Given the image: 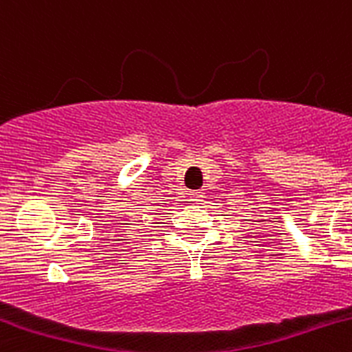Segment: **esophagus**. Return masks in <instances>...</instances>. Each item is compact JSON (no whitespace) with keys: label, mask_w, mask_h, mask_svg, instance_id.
Here are the masks:
<instances>
[{"label":"esophagus","mask_w":352,"mask_h":352,"mask_svg":"<svg viewBox=\"0 0 352 352\" xmlns=\"http://www.w3.org/2000/svg\"><path fill=\"white\" fill-rule=\"evenodd\" d=\"M188 197H190V201H194L195 204H199L201 203V201H203V192L201 190H192V192H188Z\"/></svg>","instance_id":"34e87169"}]
</instances>
